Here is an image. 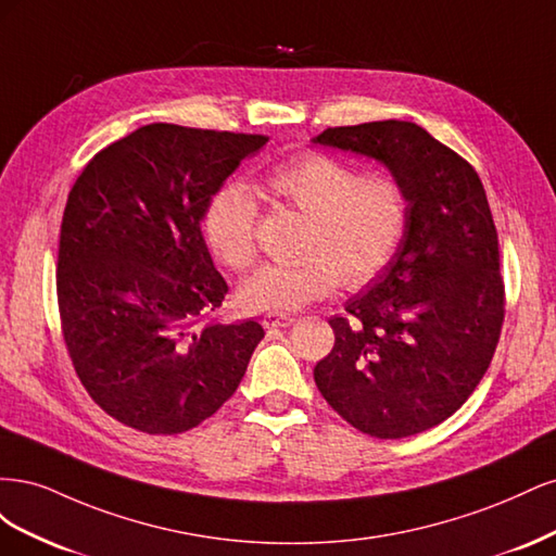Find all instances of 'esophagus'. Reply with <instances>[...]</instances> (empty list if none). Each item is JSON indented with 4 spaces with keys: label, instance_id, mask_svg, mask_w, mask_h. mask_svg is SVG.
Returning a JSON list of instances; mask_svg holds the SVG:
<instances>
[{
    "label": "esophagus",
    "instance_id": "obj_1",
    "mask_svg": "<svg viewBox=\"0 0 556 556\" xmlns=\"http://www.w3.org/2000/svg\"><path fill=\"white\" fill-rule=\"evenodd\" d=\"M296 323V317L292 315H276V313H266L262 317V325L264 327H290Z\"/></svg>",
    "mask_w": 556,
    "mask_h": 556
}]
</instances>
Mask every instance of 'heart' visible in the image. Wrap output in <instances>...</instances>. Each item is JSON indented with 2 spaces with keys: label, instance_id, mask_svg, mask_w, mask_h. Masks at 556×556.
<instances>
[{
  "label": "heart",
  "instance_id": "1",
  "mask_svg": "<svg viewBox=\"0 0 556 556\" xmlns=\"http://www.w3.org/2000/svg\"><path fill=\"white\" fill-rule=\"evenodd\" d=\"M262 190L308 217L306 257L264 264L239 292L245 311L294 313L339 288L374 282L396 255L408 217L403 185L384 172L357 174L327 153H301L274 166ZM257 201L245 185L217 190L204 213V237L213 255L233 271L257 257Z\"/></svg>",
  "mask_w": 556,
  "mask_h": 556
}]
</instances>
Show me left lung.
I'll use <instances>...</instances> for the list:
<instances>
[{
    "label": "left lung",
    "instance_id": "left-lung-1",
    "mask_svg": "<svg viewBox=\"0 0 556 556\" xmlns=\"http://www.w3.org/2000/svg\"><path fill=\"white\" fill-rule=\"evenodd\" d=\"M313 143L384 164L408 199L396 255L329 319L336 343L313 371L345 422L406 439L457 413L494 357L506 315L494 217L473 166L415 123L329 127Z\"/></svg>",
    "mask_w": 556,
    "mask_h": 556
}]
</instances>
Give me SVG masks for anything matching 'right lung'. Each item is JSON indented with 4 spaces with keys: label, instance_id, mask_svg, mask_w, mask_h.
<instances>
[{
    "label": "right lung",
    "instance_id": "right-lung-1",
    "mask_svg": "<svg viewBox=\"0 0 556 556\" xmlns=\"http://www.w3.org/2000/svg\"><path fill=\"white\" fill-rule=\"evenodd\" d=\"M268 141L153 123L106 146L66 199L58 306L76 376L117 422L182 433L237 392L264 329L211 323L227 294L201 220Z\"/></svg>",
    "mask_w": 556,
    "mask_h": 556
}]
</instances>
